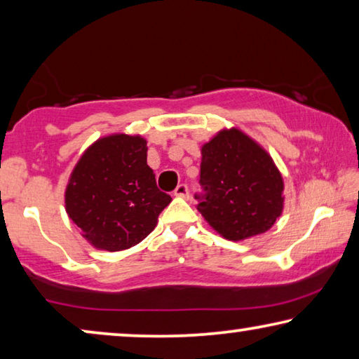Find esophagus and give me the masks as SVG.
Instances as JSON below:
<instances>
[{
	"label": "esophagus",
	"instance_id": "obj_1",
	"mask_svg": "<svg viewBox=\"0 0 359 359\" xmlns=\"http://www.w3.org/2000/svg\"><path fill=\"white\" fill-rule=\"evenodd\" d=\"M174 196L187 198V196H189V187H187L185 184H180V185H177V189L174 190Z\"/></svg>",
	"mask_w": 359,
	"mask_h": 359
}]
</instances>
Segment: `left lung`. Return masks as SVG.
<instances>
[{"mask_svg": "<svg viewBox=\"0 0 359 359\" xmlns=\"http://www.w3.org/2000/svg\"><path fill=\"white\" fill-rule=\"evenodd\" d=\"M204 220L230 241L269 231L284 209V180L270 153L241 129H222L201 147Z\"/></svg>", "mask_w": 359, "mask_h": 359, "instance_id": "left-lung-1", "label": "left lung"}]
</instances>
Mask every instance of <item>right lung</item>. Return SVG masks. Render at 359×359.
I'll return each mask as SVG.
<instances>
[{
  "mask_svg": "<svg viewBox=\"0 0 359 359\" xmlns=\"http://www.w3.org/2000/svg\"><path fill=\"white\" fill-rule=\"evenodd\" d=\"M142 135L110 134L89 145L65 189V210L100 251H124L155 230L172 198L158 190Z\"/></svg>",
  "mask_w": 359,
  "mask_h": 359,
  "instance_id": "add662e5",
  "label": "right lung"
}]
</instances>
